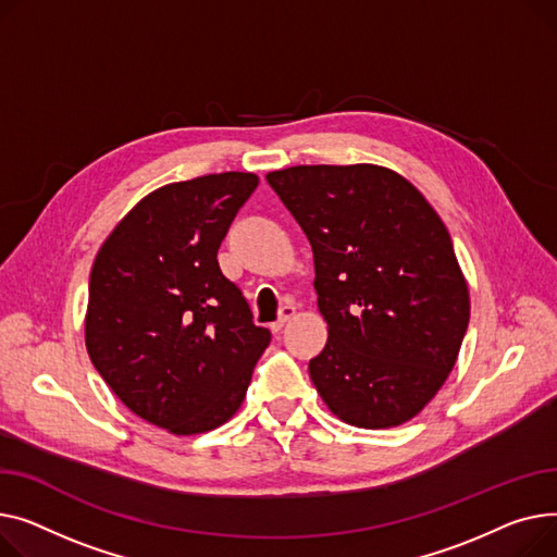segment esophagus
I'll return each instance as SVG.
<instances>
[{
    "mask_svg": "<svg viewBox=\"0 0 557 557\" xmlns=\"http://www.w3.org/2000/svg\"><path fill=\"white\" fill-rule=\"evenodd\" d=\"M294 317H297V308L289 306V304H287V306H283V308H281V314H278V321H274V323H272V331H274V333H281V331H283V325H285L287 321H292Z\"/></svg>",
    "mask_w": 557,
    "mask_h": 557,
    "instance_id": "34e87169",
    "label": "esophagus"
}]
</instances>
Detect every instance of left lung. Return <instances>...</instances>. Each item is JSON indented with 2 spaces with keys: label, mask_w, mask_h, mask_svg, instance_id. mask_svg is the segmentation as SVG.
Returning <instances> with one entry per match:
<instances>
[{
  "label": "left lung",
  "mask_w": 557,
  "mask_h": 557,
  "mask_svg": "<svg viewBox=\"0 0 557 557\" xmlns=\"http://www.w3.org/2000/svg\"><path fill=\"white\" fill-rule=\"evenodd\" d=\"M314 253L329 342L310 359L339 420L386 430L418 416L459 357L470 292L451 238L424 195L375 163L268 173Z\"/></svg>",
  "instance_id": "1"
}]
</instances>
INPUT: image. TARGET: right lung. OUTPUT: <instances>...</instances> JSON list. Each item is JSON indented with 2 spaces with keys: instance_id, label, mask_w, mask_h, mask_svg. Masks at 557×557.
<instances>
[{
  "instance_id": "obj_1",
  "label": "right lung",
  "mask_w": 557,
  "mask_h": 557,
  "mask_svg": "<svg viewBox=\"0 0 557 557\" xmlns=\"http://www.w3.org/2000/svg\"><path fill=\"white\" fill-rule=\"evenodd\" d=\"M256 186L258 175L236 171L161 186L94 258L91 364L129 411L175 436L232 418L272 339L218 265L228 224Z\"/></svg>"
}]
</instances>
